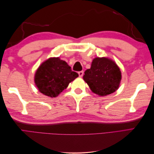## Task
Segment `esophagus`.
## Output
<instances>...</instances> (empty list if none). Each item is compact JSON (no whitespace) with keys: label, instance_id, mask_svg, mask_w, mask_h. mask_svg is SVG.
<instances>
[{"label":"esophagus","instance_id":"esophagus-1","mask_svg":"<svg viewBox=\"0 0 154 154\" xmlns=\"http://www.w3.org/2000/svg\"><path fill=\"white\" fill-rule=\"evenodd\" d=\"M83 73H84V72H83V71H79V72H78L79 76H80V77H82V76H83Z\"/></svg>","mask_w":154,"mask_h":154}]
</instances>
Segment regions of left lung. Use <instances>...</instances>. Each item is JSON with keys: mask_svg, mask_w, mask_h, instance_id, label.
I'll return each mask as SVG.
<instances>
[{"mask_svg": "<svg viewBox=\"0 0 154 154\" xmlns=\"http://www.w3.org/2000/svg\"><path fill=\"white\" fill-rule=\"evenodd\" d=\"M83 78L93 92L104 96L118 90L122 72L112 60L97 57L92 60L91 69L86 70Z\"/></svg>", "mask_w": 154, "mask_h": 154, "instance_id": "obj_1", "label": "left lung"}]
</instances>
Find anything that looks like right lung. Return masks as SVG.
I'll return each instance as SVG.
<instances>
[{"label":"right lung","mask_w":154,"mask_h":154,"mask_svg":"<svg viewBox=\"0 0 154 154\" xmlns=\"http://www.w3.org/2000/svg\"><path fill=\"white\" fill-rule=\"evenodd\" d=\"M78 76L63 60L50 58L36 70L35 82L38 91L51 97L59 95L68 87L69 83Z\"/></svg>","instance_id":"1"}]
</instances>
